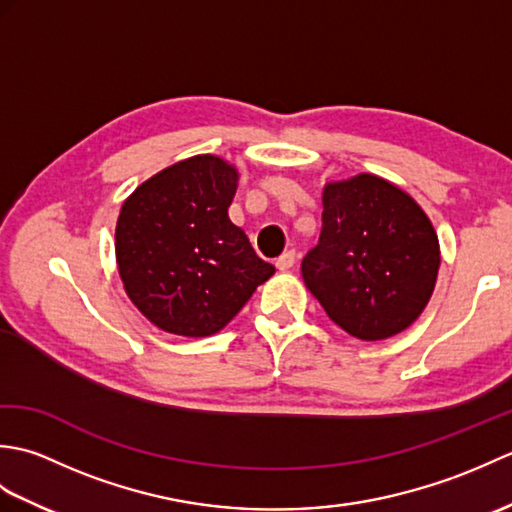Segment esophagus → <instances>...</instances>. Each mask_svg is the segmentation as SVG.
Instances as JSON below:
<instances>
[{"label":"esophagus","instance_id":"34e87169","mask_svg":"<svg viewBox=\"0 0 512 512\" xmlns=\"http://www.w3.org/2000/svg\"><path fill=\"white\" fill-rule=\"evenodd\" d=\"M295 262H297L295 250H286V253H281V255L275 259V266H277L279 270H290L292 266H295Z\"/></svg>","mask_w":512,"mask_h":512}]
</instances>
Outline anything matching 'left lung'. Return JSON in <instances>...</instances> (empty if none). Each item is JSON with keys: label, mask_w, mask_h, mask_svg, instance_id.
Masks as SVG:
<instances>
[{"label": "left lung", "mask_w": 512, "mask_h": 512, "mask_svg": "<svg viewBox=\"0 0 512 512\" xmlns=\"http://www.w3.org/2000/svg\"><path fill=\"white\" fill-rule=\"evenodd\" d=\"M319 244L301 275L328 317L354 339L383 341L416 321L436 288L440 242L407 191L374 173L323 187Z\"/></svg>", "instance_id": "1"}]
</instances>
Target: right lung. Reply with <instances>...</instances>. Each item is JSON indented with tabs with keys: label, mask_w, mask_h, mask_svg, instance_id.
Returning a JSON list of instances; mask_svg holds the SVG:
<instances>
[{
	"label": "right lung",
	"mask_w": 512,
	"mask_h": 512,
	"mask_svg": "<svg viewBox=\"0 0 512 512\" xmlns=\"http://www.w3.org/2000/svg\"><path fill=\"white\" fill-rule=\"evenodd\" d=\"M237 180L231 162L200 154L158 171L121 206L118 275L162 332L191 339L220 332L275 275L228 217Z\"/></svg>",
	"instance_id": "right-lung-1"
}]
</instances>
